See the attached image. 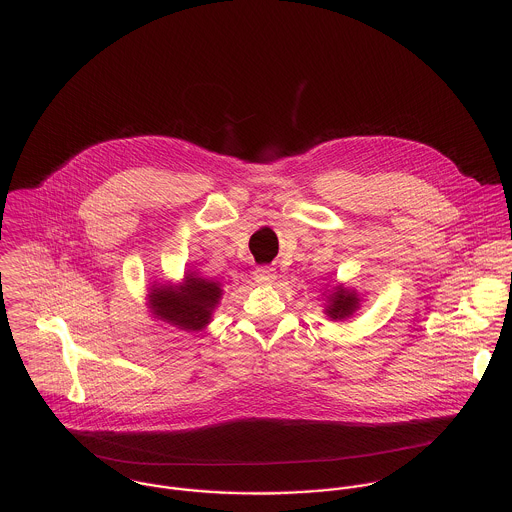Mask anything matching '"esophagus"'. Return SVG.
I'll return each mask as SVG.
<instances>
[{
  "mask_svg": "<svg viewBox=\"0 0 512 512\" xmlns=\"http://www.w3.org/2000/svg\"><path fill=\"white\" fill-rule=\"evenodd\" d=\"M254 280L258 284H272L276 280V272L270 266H260L254 270Z\"/></svg>",
  "mask_w": 512,
  "mask_h": 512,
  "instance_id": "obj_1",
  "label": "esophagus"
}]
</instances>
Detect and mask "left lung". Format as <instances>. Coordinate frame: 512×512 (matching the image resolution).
Segmentation results:
<instances>
[{"instance_id": "obj_1", "label": "left lung", "mask_w": 512, "mask_h": 512, "mask_svg": "<svg viewBox=\"0 0 512 512\" xmlns=\"http://www.w3.org/2000/svg\"><path fill=\"white\" fill-rule=\"evenodd\" d=\"M359 303H361V299H359L357 292L347 290L343 286H337V288H333V293L327 295L325 313L331 319H347L359 309Z\"/></svg>"}]
</instances>
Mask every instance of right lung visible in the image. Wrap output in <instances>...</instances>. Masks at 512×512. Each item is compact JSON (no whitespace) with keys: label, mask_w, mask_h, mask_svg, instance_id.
<instances>
[{"label":"right lung","mask_w":512,"mask_h":512,"mask_svg":"<svg viewBox=\"0 0 512 512\" xmlns=\"http://www.w3.org/2000/svg\"><path fill=\"white\" fill-rule=\"evenodd\" d=\"M220 295L219 282L203 280L193 272L187 274L179 286H151L147 299L151 313L157 319L185 331H201L211 321Z\"/></svg>","instance_id":"right-lung-1"}]
</instances>
